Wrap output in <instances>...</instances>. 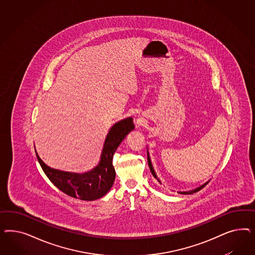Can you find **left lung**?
Here are the masks:
<instances>
[{"label": "left lung", "mask_w": 255, "mask_h": 255, "mask_svg": "<svg viewBox=\"0 0 255 255\" xmlns=\"http://www.w3.org/2000/svg\"><path fill=\"white\" fill-rule=\"evenodd\" d=\"M147 162H148V166H149V169H150V172H151V174L153 175V177L155 178H157V176H156V174H155L154 169H153V166H152V164H151V161H150V158H149V156H148V152H147ZM158 179V178H157ZM158 181L160 182V180L158 179ZM209 183V181L208 182H206L205 184H203V185H201L200 187H198V188H196V189H194V190H192V191H189V192H178L179 193H182V194H193L194 193H197L198 191H200L201 189H203L205 186L207 185Z\"/></svg>", "instance_id": "8db88e82"}]
</instances>
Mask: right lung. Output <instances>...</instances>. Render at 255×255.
<instances>
[{"label":"right lung","instance_id":"right-lung-1","mask_svg":"<svg viewBox=\"0 0 255 255\" xmlns=\"http://www.w3.org/2000/svg\"><path fill=\"white\" fill-rule=\"evenodd\" d=\"M133 129L131 117L114 124L108 131L98 165L83 174L50 168L35 151L36 157L46 177L62 193L80 200H96L107 194L113 185L116 177L112 164L113 155L126 135Z\"/></svg>","mask_w":255,"mask_h":255}]
</instances>
